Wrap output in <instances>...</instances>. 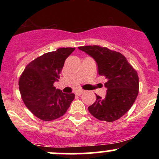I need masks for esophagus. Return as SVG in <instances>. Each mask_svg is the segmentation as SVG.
<instances>
[{"label":"esophagus","instance_id":"obj_1","mask_svg":"<svg viewBox=\"0 0 159 159\" xmlns=\"http://www.w3.org/2000/svg\"><path fill=\"white\" fill-rule=\"evenodd\" d=\"M83 93H84V90H78L75 92V94L78 95V96H81V95Z\"/></svg>","mask_w":159,"mask_h":159}]
</instances>
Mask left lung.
I'll return each instance as SVG.
<instances>
[{"mask_svg": "<svg viewBox=\"0 0 159 159\" xmlns=\"http://www.w3.org/2000/svg\"><path fill=\"white\" fill-rule=\"evenodd\" d=\"M93 58L98 74L105 76L107 89L105 98L96 95V101L88 107L90 113L102 121L120 119L131 108L138 94L139 78L134 69L120 52L98 45L78 47Z\"/></svg>", "mask_w": 159, "mask_h": 159, "instance_id": "left-lung-1", "label": "left lung"}]
</instances>
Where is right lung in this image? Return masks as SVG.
I'll use <instances>...</instances> for the list:
<instances>
[{
	"instance_id": "obj_1",
	"label": "right lung",
	"mask_w": 159,
	"mask_h": 159,
	"mask_svg": "<svg viewBox=\"0 0 159 159\" xmlns=\"http://www.w3.org/2000/svg\"><path fill=\"white\" fill-rule=\"evenodd\" d=\"M75 48H61L36 58L27 66L19 79V90L26 107L36 117L52 121L66 112L75 98L54 87L64 62Z\"/></svg>"
}]
</instances>
